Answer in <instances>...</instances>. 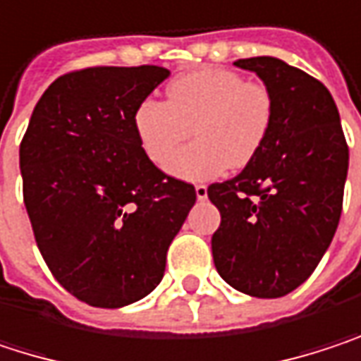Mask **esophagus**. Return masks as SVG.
Listing matches in <instances>:
<instances>
[{
  "label": "esophagus",
  "mask_w": 361,
  "mask_h": 361,
  "mask_svg": "<svg viewBox=\"0 0 361 361\" xmlns=\"http://www.w3.org/2000/svg\"><path fill=\"white\" fill-rule=\"evenodd\" d=\"M195 195H197L200 202L207 200V187H205V185H197V187H195Z\"/></svg>",
  "instance_id": "34e87169"
}]
</instances>
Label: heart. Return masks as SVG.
<instances>
[{
    "instance_id": "heart-1",
    "label": "heart",
    "mask_w": 361,
    "mask_h": 361,
    "mask_svg": "<svg viewBox=\"0 0 361 361\" xmlns=\"http://www.w3.org/2000/svg\"><path fill=\"white\" fill-rule=\"evenodd\" d=\"M274 120V102L259 82L228 68H202L174 78L166 104L143 99L133 128L147 159L166 164L192 128L196 143L168 161L180 180H214L231 166L243 168L262 149Z\"/></svg>"
}]
</instances>
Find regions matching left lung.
I'll return each instance as SVG.
<instances>
[{"mask_svg":"<svg viewBox=\"0 0 361 361\" xmlns=\"http://www.w3.org/2000/svg\"><path fill=\"white\" fill-rule=\"evenodd\" d=\"M235 66L262 78L274 120L257 156L235 178L207 187L220 209L212 255L233 289L274 299L305 283L331 245L349 149L335 99L320 80L270 56Z\"/></svg>","mask_w":361,"mask_h":361,"instance_id":"8db88e82","label":"left lung"}]
</instances>
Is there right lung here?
Segmentation results:
<instances>
[{
	"mask_svg": "<svg viewBox=\"0 0 361 361\" xmlns=\"http://www.w3.org/2000/svg\"><path fill=\"white\" fill-rule=\"evenodd\" d=\"M170 70L85 68L56 78L20 143L24 205L58 283L93 307L149 295L197 200L143 154L133 114Z\"/></svg>",
	"mask_w": 361,
	"mask_h": 361,
	"instance_id": "right-lung-1",
	"label": "right lung"
}]
</instances>
